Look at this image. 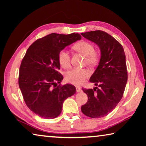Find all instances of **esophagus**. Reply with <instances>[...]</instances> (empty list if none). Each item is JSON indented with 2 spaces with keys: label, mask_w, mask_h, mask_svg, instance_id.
<instances>
[{
  "label": "esophagus",
  "mask_w": 146,
  "mask_h": 146,
  "mask_svg": "<svg viewBox=\"0 0 146 146\" xmlns=\"http://www.w3.org/2000/svg\"><path fill=\"white\" fill-rule=\"evenodd\" d=\"M76 92H77V93L81 92V91H82V90H81V88L80 87H76Z\"/></svg>",
  "instance_id": "obj_1"
}]
</instances>
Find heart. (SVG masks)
I'll list each match as a JSON object with an SVG mask.
<instances>
[{
	"label": "heart",
	"mask_w": 146,
	"mask_h": 146,
	"mask_svg": "<svg viewBox=\"0 0 146 146\" xmlns=\"http://www.w3.org/2000/svg\"><path fill=\"white\" fill-rule=\"evenodd\" d=\"M76 51L86 56L87 64L95 66L99 60V54L94 50V46L87 41H82L74 46ZM58 61L60 66L64 69H68L71 66L70 52L67 49H62L58 54ZM90 71L86 68H73L66 73L65 79L66 82L75 86H80L87 80L90 76Z\"/></svg>",
	"instance_id": "heart-1"
}]
</instances>
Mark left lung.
Returning a JSON list of instances; mask_svg holds the SVG:
<instances>
[{
  "instance_id": "1",
  "label": "left lung",
  "mask_w": 146,
  "mask_h": 146,
  "mask_svg": "<svg viewBox=\"0 0 146 146\" xmlns=\"http://www.w3.org/2000/svg\"><path fill=\"white\" fill-rule=\"evenodd\" d=\"M81 35L97 44L100 50L99 64L90 79V82L99 88L82 89L88 100L81 107V111L89 117L101 118L111 112L123 96L127 81L124 50L105 31H93Z\"/></svg>"
}]
</instances>
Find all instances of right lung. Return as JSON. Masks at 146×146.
I'll list each match as a JSON object with an SVG mask.
<instances>
[{"mask_svg":"<svg viewBox=\"0 0 146 146\" xmlns=\"http://www.w3.org/2000/svg\"><path fill=\"white\" fill-rule=\"evenodd\" d=\"M80 39L78 33H51L35 41L27 50L20 67L19 86L27 106L39 117H57L64 100L76 93L73 85L57 86L63 80L57 71L58 54Z\"/></svg>","mask_w":146,"mask_h":146,"instance_id":"add662e5","label":"right lung"}]
</instances>
